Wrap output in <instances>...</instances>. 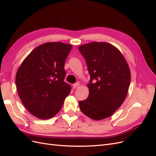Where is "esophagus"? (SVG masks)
Segmentation results:
<instances>
[{
  "instance_id": "1",
  "label": "esophagus",
  "mask_w": 156,
  "mask_h": 156,
  "mask_svg": "<svg viewBox=\"0 0 156 156\" xmlns=\"http://www.w3.org/2000/svg\"><path fill=\"white\" fill-rule=\"evenodd\" d=\"M79 84H80V83H76L73 84V88H74V89L76 88L77 87H79Z\"/></svg>"
}]
</instances>
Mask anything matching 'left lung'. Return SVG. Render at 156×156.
<instances>
[{
	"label": "left lung",
	"mask_w": 156,
	"mask_h": 156,
	"mask_svg": "<svg viewBox=\"0 0 156 156\" xmlns=\"http://www.w3.org/2000/svg\"><path fill=\"white\" fill-rule=\"evenodd\" d=\"M79 50L90 76L88 97L79 101V107L90 119H106L125 100L131 81L128 64L119 49L105 42L84 44Z\"/></svg>",
	"instance_id": "1"
}]
</instances>
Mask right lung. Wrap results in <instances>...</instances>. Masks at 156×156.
<instances>
[{"label":"right lung","mask_w":156,"mask_h":156,"mask_svg":"<svg viewBox=\"0 0 156 156\" xmlns=\"http://www.w3.org/2000/svg\"><path fill=\"white\" fill-rule=\"evenodd\" d=\"M72 45L49 42L39 45L19 68L16 83L23 104L32 115L49 119L62 108L71 86L64 82V63Z\"/></svg>","instance_id":"right-lung-1"}]
</instances>
